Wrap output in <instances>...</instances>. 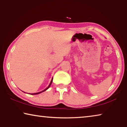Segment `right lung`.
Masks as SVG:
<instances>
[{
	"mask_svg": "<svg viewBox=\"0 0 127 127\" xmlns=\"http://www.w3.org/2000/svg\"><path fill=\"white\" fill-rule=\"evenodd\" d=\"M52 82H53V78H52V79H51V82H50V84H49V86L46 88V89H45V90H43V91H41V92H37V93H35V94H31V95H37V94H40V93H41V92H44V91H45L46 90H48L49 88V87L50 86V85H51V83H52Z\"/></svg>",
	"mask_w": 127,
	"mask_h": 127,
	"instance_id": "right-lung-1",
	"label": "right lung"
}]
</instances>
